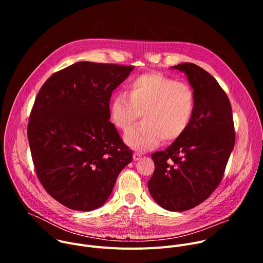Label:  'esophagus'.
<instances>
[{
  "mask_svg": "<svg viewBox=\"0 0 263 263\" xmlns=\"http://www.w3.org/2000/svg\"><path fill=\"white\" fill-rule=\"evenodd\" d=\"M140 157H142V154H141V153H134V154H133V159H134V161L139 160Z\"/></svg>",
  "mask_w": 263,
  "mask_h": 263,
  "instance_id": "esophagus-1",
  "label": "esophagus"
}]
</instances>
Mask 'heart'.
I'll return each mask as SVG.
<instances>
[{
  "mask_svg": "<svg viewBox=\"0 0 263 263\" xmlns=\"http://www.w3.org/2000/svg\"><path fill=\"white\" fill-rule=\"evenodd\" d=\"M127 95H116L109 104V118L118 129L127 131L141 114L142 123L125 134V142L146 151L160 140L173 141L189 128L195 112V93L186 83L161 73H143L128 85Z\"/></svg>",
  "mask_w": 263,
  "mask_h": 263,
  "instance_id": "b5f03b06",
  "label": "heart"
}]
</instances>
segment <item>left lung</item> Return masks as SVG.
Listing matches in <instances>:
<instances>
[{"label":"left lung","instance_id":"obj_1","mask_svg":"<svg viewBox=\"0 0 263 263\" xmlns=\"http://www.w3.org/2000/svg\"><path fill=\"white\" fill-rule=\"evenodd\" d=\"M186 74L195 93V112L187 130L155 163L147 189L168 211L192 209L205 201L222 179L235 143L230 101L211 74L191 62L171 67Z\"/></svg>","mask_w":263,"mask_h":263}]
</instances>
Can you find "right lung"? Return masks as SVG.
I'll return each mask as SVG.
<instances>
[{"instance_id": "right-lung-1", "label": "right lung", "mask_w": 263, "mask_h": 263, "mask_svg": "<svg viewBox=\"0 0 263 263\" xmlns=\"http://www.w3.org/2000/svg\"><path fill=\"white\" fill-rule=\"evenodd\" d=\"M133 66L73 63L45 82L35 99L28 139L45 190L72 210L108 200L132 151L109 122V102Z\"/></svg>"}]
</instances>
